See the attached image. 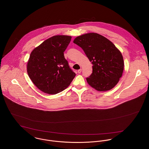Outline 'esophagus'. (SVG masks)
<instances>
[{
	"mask_svg": "<svg viewBox=\"0 0 149 149\" xmlns=\"http://www.w3.org/2000/svg\"><path fill=\"white\" fill-rule=\"evenodd\" d=\"M81 71H82V69H79V70H77V72H78V73H80L81 72Z\"/></svg>",
	"mask_w": 149,
	"mask_h": 149,
	"instance_id": "esophagus-1",
	"label": "esophagus"
}]
</instances>
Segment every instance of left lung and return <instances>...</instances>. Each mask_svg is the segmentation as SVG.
<instances>
[{
    "mask_svg": "<svg viewBox=\"0 0 149 149\" xmlns=\"http://www.w3.org/2000/svg\"><path fill=\"white\" fill-rule=\"evenodd\" d=\"M73 42L81 47L93 65L92 74L86 78L89 85L106 91L118 84L123 72L124 61L113 43L93 33L79 36Z\"/></svg>",
    "mask_w": 149,
    "mask_h": 149,
    "instance_id": "left-lung-1",
    "label": "left lung"
}]
</instances>
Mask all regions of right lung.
<instances>
[{"mask_svg": "<svg viewBox=\"0 0 149 149\" xmlns=\"http://www.w3.org/2000/svg\"><path fill=\"white\" fill-rule=\"evenodd\" d=\"M72 37L55 36L35 48L27 63V73L39 89L50 95L65 89L76 74L65 58L64 52Z\"/></svg>", "mask_w": 149, "mask_h": 149, "instance_id": "1", "label": "right lung"}]
</instances>
